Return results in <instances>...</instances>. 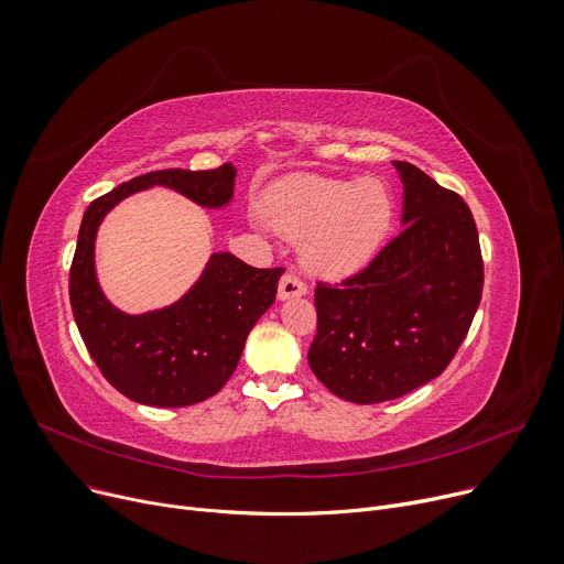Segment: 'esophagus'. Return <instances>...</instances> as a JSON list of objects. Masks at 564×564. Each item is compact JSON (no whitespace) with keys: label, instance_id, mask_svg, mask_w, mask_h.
<instances>
[{"label":"esophagus","instance_id":"esophagus-1","mask_svg":"<svg viewBox=\"0 0 564 564\" xmlns=\"http://www.w3.org/2000/svg\"><path fill=\"white\" fill-rule=\"evenodd\" d=\"M306 283L297 276L288 272L281 281H279V300H292V297H302L306 295Z\"/></svg>","mask_w":564,"mask_h":564}]
</instances>
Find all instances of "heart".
Wrapping results in <instances>:
<instances>
[{"label": "heart", "mask_w": 564, "mask_h": 564, "mask_svg": "<svg viewBox=\"0 0 564 564\" xmlns=\"http://www.w3.org/2000/svg\"><path fill=\"white\" fill-rule=\"evenodd\" d=\"M264 216L279 232L304 237V258L327 276L352 274L389 232L394 200L380 180L292 175L264 195Z\"/></svg>", "instance_id": "b5f03b06"}]
</instances>
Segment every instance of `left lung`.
Wrapping results in <instances>:
<instances>
[{
  "instance_id": "left-lung-1",
  "label": "left lung",
  "mask_w": 564,
  "mask_h": 564,
  "mask_svg": "<svg viewBox=\"0 0 564 564\" xmlns=\"http://www.w3.org/2000/svg\"><path fill=\"white\" fill-rule=\"evenodd\" d=\"M403 230L338 285L317 281L308 366L332 394L399 399L443 373L468 334L484 288L479 235L458 193L394 161Z\"/></svg>"
}]
</instances>
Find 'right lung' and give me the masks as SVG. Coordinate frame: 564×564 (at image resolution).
<instances>
[{
	"instance_id": "right-lung-1",
	"label": "right lung",
	"mask_w": 564,
	"mask_h": 564,
	"mask_svg": "<svg viewBox=\"0 0 564 564\" xmlns=\"http://www.w3.org/2000/svg\"><path fill=\"white\" fill-rule=\"evenodd\" d=\"M235 175L232 163L156 170L96 198L83 216L68 274L73 317L104 378L135 403L184 408L214 397L235 373L258 317L274 304L285 269H256L232 253H214L180 302L129 315L106 300L96 281V230L117 203L152 186L173 188L209 209L224 207L232 198Z\"/></svg>"
}]
</instances>
